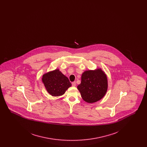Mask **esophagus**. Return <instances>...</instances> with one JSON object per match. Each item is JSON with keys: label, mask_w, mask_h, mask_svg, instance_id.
<instances>
[{"label": "esophagus", "mask_w": 147, "mask_h": 147, "mask_svg": "<svg viewBox=\"0 0 147 147\" xmlns=\"http://www.w3.org/2000/svg\"><path fill=\"white\" fill-rule=\"evenodd\" d=\"M71 84H72V86H76V82H73V83H71Z\"/></svg>", "instance_id": "34e87169"}]
</instances>
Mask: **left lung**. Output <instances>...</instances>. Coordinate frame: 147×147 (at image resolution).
<instances>
[{
	"mask_svg": "<svg viewBox=\"0 0 147 147\" xmlns=\"http://www.w3.org/2000/svg\"><path fill=\"white\" fill-rule=\"evenodd\" d=\"M107 86L106 75L101 69H98L85 71L82 76L81 83L77 88L85 101L93 103L105 96Z\"/></svg>",
	"mask_w": 147,
	"mask_h": 147,
	"instance_id": "1",
	"label": "left lung"
}]
</instances>
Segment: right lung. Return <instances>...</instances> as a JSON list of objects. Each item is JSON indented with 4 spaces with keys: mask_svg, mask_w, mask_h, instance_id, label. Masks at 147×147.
<instances>
[{
    "mask_svg": "<svg viewBox=\"0 0 147 147\" xmlns=\"http://www.w3.org/2000/svg\"><path fill=\"white\" fill-rule=\"evenodd\" d=\"M42 82L49 93L53 96H59L71 86L68 78L56 69L43 75Z\"/></svg>",
    "mask_w": 147,
    "mask_h": 147,
    "instance_id": "1",
    "label": "right lung"
}]
</instances>
